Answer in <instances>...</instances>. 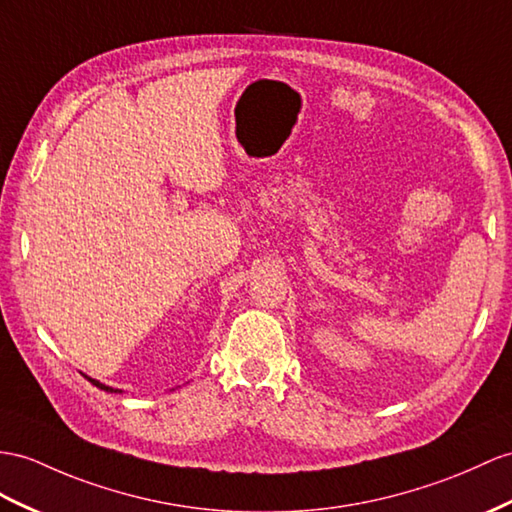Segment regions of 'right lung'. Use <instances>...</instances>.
Masks as SVG:
<instances>
[{
    "instance_id": "1",
    "label": "right lung",
    "mask_w": 512,
    "mask_h": 512,
    "mask_svg": "<svg viewBox=\"0 0 512 512\" xmlns=\"http://www.w3.org/2000/svg\"><path fill=\"white\" fill-rule=\"evenodd\" d=\"M86 380H89L93 386H97V389H102V391H106V393H117L119 389H112V386H106V384H102L99 380H93V378H89V376H84ZM121 393V391H119Z\"/></svg>"
}]
</instances>
